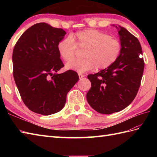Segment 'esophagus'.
Returning a JSON list of instances; mask_svg holds the SVG:
<instances>
[{"instance_id": "34e87169", "label": "esophagus", "mask_w": 157, "mask_h": 157, "mask_svg": "<svg viewBox=\"0 0 157 157\" xmlns=\"http://www.w3.org/2000/svg\"><path fill=\"white\" fill-rule=\"evenodd\" d=\"M78 75H79V79H82V78H84V77H85V75L84 74H82V73H79Z\"/></svg>"}]
</instances>
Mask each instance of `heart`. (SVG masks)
<instances>
[{
	"label": "heart",
	"instance_id": "b5f03b06",
	"mask_svg": "<svg viewBox=\"0 0 157 157\" xmlns=\"http://www.w3.org/2000/svg\"><path fill=\"white\" fill-rule=\"evenodd\" d=\"M85 49L83 59L71 61L76 48ZM58 51L65 61L67 69L79 73L90 71L96 67L105 69L115 63L121 55L122 45L118 39L112 38L107 33L96 29H86L67 37L58 44Z\"/></svg>",
	"mask_w": 157,
	"mask_h": 157
}]
</instances>
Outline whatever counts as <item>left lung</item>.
I'll return each instance as SVG.
<instances>
[{
    "instance_id": "1",
    "label": "left lung",
    "mask_w": 157,
    "mask_h": 157,
    "mask_svg": "<svg viewBox=\"0 0 157 157\" xmlns=\"http://www.w3.org/2000/svg\"><path fill=\"white\" fill-rule=\"evenodd\" d=\"M119 27L122 45L119 59L108 68L88 75L92 86L86 95L87 101L102 114L119 112L130 105L137 94L144 72L140 43L125 28Z\"/></svg>"
}]
</instances>
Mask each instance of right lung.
<instances>
[{
	"instance_id": "obj_1",
	"label": "right lung",
	"mask_w": 157,
	"mask_h": 157,
	"mask_svg": "<svg viewBox=\"0 0 157 157\" xmlns=\"http://www.w3.org/2000/svg\"><path fill=\"white\" fill-rule=\"evenodd\" d=\"M66 32L46 23L28 28L16 42L13 52V73L25 106L43 115L64 107L67 94L79 80L77 72L56 73L64 65L58 44Z\"/></svg>"
}]
</instances>
